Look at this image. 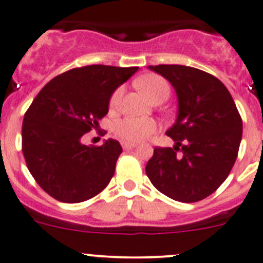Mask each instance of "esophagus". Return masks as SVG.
<instances>
[{
  "label": "esophagus",
  "mask_w": 263,
  "mask_h": 263,
  "mask_svg": "<svg viewBox=\"0 0 263 263\" xmlns=\"http://www.w3.org/2000/svg\"><path fill=\"white\" fill-rule=\"evenodd\" d=\"M122 146L124 149H131V148H135V146H136V143H127V141H123Z\"/></svg>",
  "instance_id": "obj_1"
}]
</instances>
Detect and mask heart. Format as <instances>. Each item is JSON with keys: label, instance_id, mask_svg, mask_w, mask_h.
Listing matches in <instances>:
<instances>
[{"label": "heart", "instance_id": "obj_1", "mask_svg": "<svg viewBox=\"0 0 263 263\" xmlns=\"http://www.w3.org/2000/svg\"><path fill=\"white\" fill-rule=\"evenodd\" d=\"M137 86L140 90L148 97L151 101L161 94H167L169 96V84L165 81L162 77L157 74H146L141 79L137 80ZM123 89L119 87L114 91L110 99V107L115 108L120 102ZM114 134L122 140L128 141V143H137V141L145 140L152 134H155L157 129V124L153 119L149 118H124L122 120H118L114 123Z\"/></svg>", "mask_w": 263, "mask_h": 263}]
</instances>
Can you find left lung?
Returning a JSON list of instances; mask_svg holds the SVG:
<instances>
[{"instance_id": "left-lung-1", "label": "left lung", "mask_w": 263, "mask_h": 263, "mask_svg": "<svg viewBox=\"0 0 263 263\" xmlns=\"http://www.w3.org/2000/svg\"><path fill=\"white\" fill-rule=\"evenodd\" d=\"M176 90V122L166 131L173 148H155L145 172L174 200L193 203L226 181L237 158L242 120L235 101L216 77L186 65H149Z\"/></svg>"}]
</instances>
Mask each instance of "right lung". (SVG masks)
Here are the masks:
<instances>
[{
	"label": "right lung",
	"instance_id": "1",
	"mask_svg": "<svg viewBox=\"0 0 263 263\" xmlns=\"http://www.w3.org/2000/svg\"><path fill=\"white\" fill-rule=\"evenodd\" d=\"M139 67L87 65L58 76L39 91L25 114L22 151L40 187L64 203H80L111 181L122 146L108 139L85 145L82 136L99 127L112 93Z\"/></svg>",
	"mask_w": 263,
	"mask_h": 263
}]
</instances>
